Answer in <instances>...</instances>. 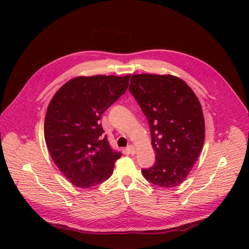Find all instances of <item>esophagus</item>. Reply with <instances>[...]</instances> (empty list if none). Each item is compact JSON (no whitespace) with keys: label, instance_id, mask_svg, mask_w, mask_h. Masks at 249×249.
Instances as JSON below:
<instances>
[{"label":"esophagus","instance_id":"obj_1","mask_svg":"<svg viewBox=\"0 0 249 249\" xmlns=\"http://www.w3.org/2000/svg\"><path fill=\"white\" fill-rule=\"evenodd\" d=\"M126 151H127L128 154H130V155H135L136 152H137L136 147L134 145H128L127 147H126Z\"/></svg>","mask_w":249,"mask_h":249}]
</instances>
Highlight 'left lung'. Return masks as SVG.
I'll return each instance as SVG.
<instances>
[{"mask_svg": "<svg viewBox=\"0 0 249 249\" xmlns=\"http://www.w3.org/2000/svg\"><path fill=\"white\" fill-rule=\"evenodd\" d=\"M129 91L149 120L154 166L143 177L161 188L186 179L204 144L202 108L188 84L172 75L135 73Z\"/></svg>", "mask_w": 249, "mask_h": 249, "instance_id": "1", "label": "left lung"}]
</instances>
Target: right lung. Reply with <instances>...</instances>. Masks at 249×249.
<instances>
[{"instance_id": "obj_1", "label": "right lung", "mask_w": 249, "mask_h": 249, "mask_svg": "<svg viewBox=\"0 0 249 249\" xmlns=\"http://www.w3.org/2000/svg\"><path fill=\"white\" fill-rule=\"evenodd\" d=\"M130 75L79 76L57 89L45 118V140L55 166L83 189L108 179L122 153L112 150L99 121L128 88Z\"/></svg>"}]
</instances>
